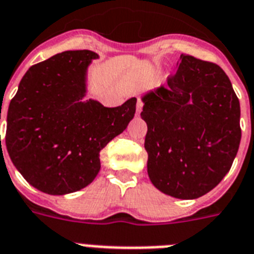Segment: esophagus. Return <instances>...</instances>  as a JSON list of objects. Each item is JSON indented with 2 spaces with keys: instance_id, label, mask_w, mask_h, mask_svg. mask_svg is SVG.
I'll return each instance as SVG.
<instances>
[{
  "instance_id": "1",
  "label": "esophagus",
  "mask_w": 254,
  "mask_h": 254,
  "mask_svg": "<svg viewBox=\"0 0 254 254\" xmlns=\"http://www.w3.org/2000/svg\"><path fill=\"white\" fill-rule=\"evenodd\" d=\"M142 108H143V103H142V101H140L139 98H138V101H137V115H139L140 112H142Z\"/></svg>"
}]
</instances>
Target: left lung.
Instances as JSON below:
<instances>
[{
    "instance_id": "left-lung-1",
    "label": "left lung",
    "mask_w": 254,
    "mask_h": 254,
    "mask_svg": "<svg viewBox=\"0 0 254 254\" xmlns=\"http://www.w3.org/2000/svg\"><path fill=\"white\" fill-rule=\"evenodd\" d=\"M147 124V173L177 199L205 195L229 173L239 150L240 103L219 65L181 55L168 87L140 97Z\"/></svg>"
}]
</instances>
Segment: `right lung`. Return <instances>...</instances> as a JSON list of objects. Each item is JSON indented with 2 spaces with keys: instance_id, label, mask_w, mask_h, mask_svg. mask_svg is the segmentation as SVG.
<instances>
[{
  "instance_id": "obj_1",
  "label": "right lung",
  "mask_w": 254,
  "mask_h": 254,
  "mask_svg": "<svg viewBox=\"0 0 254 254\" xmlns=\"http://www.w3.org/2000/svg\"><path fill=\"white\" fill-rule=\"evenodd\" d=\"M99 55L64 51L23 76L6 115V148L24 180L49 195L90 185L99 152L133 120L137 98L108 108L86 99L89 65Z\"/></svg>"
}]
</instances>
